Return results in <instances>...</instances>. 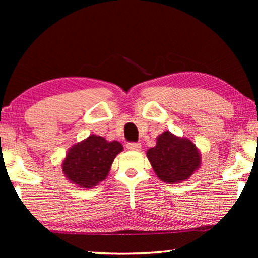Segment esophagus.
<instances>
[{
	"label": "esophagus",
	"instance_id": "34e87169",
	"mask_svg": "<svg viewBox=\"0 0 258 258\" xmlns=\"http://www.w3.org/2000/svg\"><path fill=\"white\" fill-rule=\"evenodd\" d=\"M126 148H127L128 150L137 151V150H140V148H141V143H139V142H127V143H126Z\"/></svg>",
	"mask_w": 258,
	"mask_h": 258
}]
</instances>
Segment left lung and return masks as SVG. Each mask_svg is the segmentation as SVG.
Masks as SVG:
<instances>
[{
  "label": "left lung",
  "mask_w": 258,
  "mask_h": 258,
  "mask_svg": "<svg viewBox=\"0 0 258 258\" xmlns=\"http://www.w3.org/2000/svg\"><path fill=\"white\" fill-rule=\"evenodd\" d=\"M147 156L157 176L167 183L186 180L200 165L199 152L194 143L169 132L157 138L156 147L148 150Z\"/></svg>",
  "instance_id": "1"
}]
</instances>
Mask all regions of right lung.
<instances>
[{"mask_svg":"<svg viewBox=\"0 0 258 258\" xmlns=\"http://www.w3.org/2000/svg\"><path fill=\"white\" fill-rule=\"evenodd\" d=\"M121 150L119 142H108L101 137L90 135L71 148L62 164L64 175L82 187H93L106 178L113 159Z\"/></svg>","mask_w":258,"mask_h":258,"instance_id":"obj_1","label":"right lung"}]
</instances>
